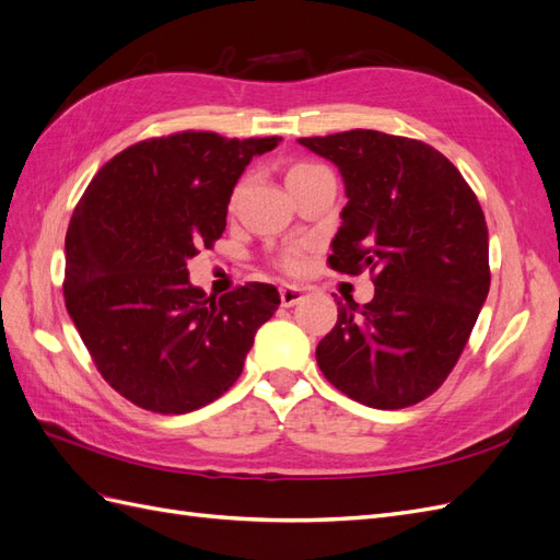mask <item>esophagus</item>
I'll use <instances>...</instances> for the list:
<instances>
[{
    "label": "esophagus",
    "instance_id": "1",
    "mask_svg": "<svg viewBox=\"0 0 560 560\" xmlns=\"http://www.w3.org/2000/svg\"><path fill=\"white\" fill-rule=\"evenodd\" d=\"M303 299V290L301 287H294V284H284L280 287V303L284 308H292L296 306V303Z\"/></svg>",
    "mask_w": 560,
    "mask_h": 560
}]
</instances>
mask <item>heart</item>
Here are the masks:
<instances>
[{
    "instance_id": "1",
    "label": "heart",
    "mask_w": 560,
    "mask_h": 560,
    "mask_svg": "<svg viewBox=\"0 0 560 560\" xmlns=\"http://www.w3.org/2000/svg\"><path fill=\"white\" fill-rule=\"evenodd\" d=\"M313 167H317V165H313V163H296V165H292L290 171H287V182L294 179V177H299V175H306V173H311ZM241 194H243V186H238V189L233 191L231 206H235V202H238ZM273 261H276V266H278L280 270H284V273H299V270L303 268V249H301V247H296V245H292V247H284V249H280V252L276 254V259H273Z\"/></svg>"
}]
</instances>
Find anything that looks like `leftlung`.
Wrapping results in <instances>:
<instances>
[{
  "label": "left lung",
  "mask_w": 560,
  "mask_h": 560,
  "mask_svg": "<svg viewBox=\"0 0 560 560\" xmlns=\"http://www.w3.org/2000/svg\"><path fill=\"white\" fill-rule=\"evenodd\" d=\"M338 165L348 206L331 241L338 273L374 276L364 306L338 301L315 350L325 378L374 409H404L448 378L488 296V229L477 194L434 147L378 130L301 138Z\"/></svg>",
  "instance_id": "1"
}]
</instances>
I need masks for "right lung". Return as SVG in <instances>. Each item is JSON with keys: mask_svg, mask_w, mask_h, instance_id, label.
Wrapping results in <instances>:
<instances>
[{"mask_svg": "<svg viewBox=\"0 0 560 560\" xmlns=\"http://www.w3.org/2000/svg\"><path fill=\"white\" fill-rule=\"evenodd\" d=\"M282 138L182 130L124 149L91 179L65 235V306L103 378L140 409L189 413L243 374L254 334L273 317V284L219 299L186 261L226 229L252 156Z\"/></svg>", "mask_w": 560, "mask_h": 560, "instance_id": "1", "label": "right lung"}]
</instances>
